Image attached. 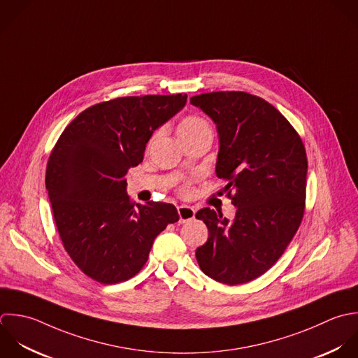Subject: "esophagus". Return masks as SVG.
<instances>
[{
  "mask_svg": "<svg viewBox=\"0 0 358 358\" xmlns=\"http://www.w3.org/2000/svg\"><path fill=\"white\" fill-rule=\"evenodd\" d=\"M178 209V216H180V222H188L191 219H194L195 216V209L192 206H187V205H181L177 208Z\"/></svg>",
  "mask_w": 358,
  "mask_h": 358,
  "instance_id": "esophagus-1",
  "label": "esophagus"
}]
</instances>
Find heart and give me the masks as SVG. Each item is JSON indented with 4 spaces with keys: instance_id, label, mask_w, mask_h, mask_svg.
<instances>
[{
    "instance_id": "obj_1",
    "label": "heart",
    "mask_w": 358,
    "mask_h": 358,
    "mask_svg": "<svg viewBox=\"0 0 358 358\" xmlns=\"http://www.w3.org/2000/svg\"><path fill=\"white\" fill-rule=\"evenodd\" d=\"M206 129H210L209 124H208L205 120H202L201 117H196V115H188V117L182 118V120L180 121V124H178V135H180L181 139L189 138V136L196 135V134H199V132H202V131H206ZM157 134H159V132H155L153 136H152V139H155V138L157 136ZM181 192L185 194V195L189 194V187H188V185H184V187L181 188Z\"/></svg>"
}]
</instances>
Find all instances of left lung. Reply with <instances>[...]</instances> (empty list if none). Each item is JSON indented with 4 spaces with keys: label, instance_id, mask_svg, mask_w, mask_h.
<instances>
[{
    "label": "left lung",
    "instance_id": "1",
    "mask_svg": "<svg viewBox=\"0 0 358 358\" xmlns=\"http://www.w3.org/2000/svg\"><path fill=\"white\" fill-rule=\"evenodd\" d=\"M191 104L216 124V176L237 208L233 222L209 208L196 212L209 230L196 261L219 283H248L276 264L301 224L306 148L283 114L258 96L212 92L191 97Z\"/></svg>",
    "mask_w": 358,
    "mask_h": 358
}]
</instances>
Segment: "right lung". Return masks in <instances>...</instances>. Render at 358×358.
<instances>
[{
	"label": "right lung",
	"mask_w": 358,
	"mask_h": 358,
	"mask_svg": "<svg viewBox=\"0 0 358 358\" xmlns=\"http://www.w3.org/2000/svg\"><path fill=\"white\" fill-rule=\"evenodd\" d=\"M187 94L128 96L94 104L68 124L47 163L45 188L62 245L90 279L115 285L146 264L155 238L178 222L174 205H136L127 174L143 160L152 134Z\"/></svg>",
	"instance_id": "1"
}]
</instances>
